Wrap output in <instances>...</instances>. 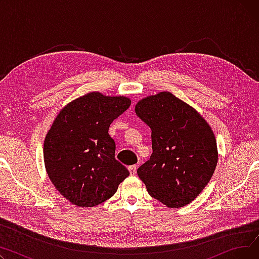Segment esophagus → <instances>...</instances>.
Here are the masks:
<instances>
[{
	"label": "esophagus",
	"mask_w": 259,
	"mask_h": 259,
	"mask_svg": "<svg viewBox=\"0 0 259 259\" xmlns=\"http://www.w3.org/2000/svg\"><path fill=\"white\" fill-rule=\"evenodd\" d=\"M137 169H138V166H137V165L129 166V167H128V170H129V172H130V175H135V174H137Z\"/></svg>",
	"instance_id": "34e87169"
}]
</instances>
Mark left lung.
Listing matches in <instances>:
<instances>
[{
	"label": "left lung",
	"mask_w": 259,
	"mask_h": 259,
	"mask_svg": "<svg viewBox=\"0 0 259 259\" xmlns=\"http://www.w3.org/2000/svg\"><path fill=\"white\" fill-rule=\"evenodd\" d=\"M135 113L151 129L153 150L138 169L139 178L167 207L187 206L208 185L219 160L211 127L168 91L141 100Z\"/></svg>",
	"instance_id": "obj_1"
}]
</instances>
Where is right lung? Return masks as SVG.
Listing matches in <instances>:
<instances>
[{
    "mask_svg": "<svg viewBox=\"0 0 259 259\" xmlns=\"http://www.w3.org/2000/svg\"><path fill=\"white\" fill-rule=\"evenodd\" d=\"M130 105L125 97L90 92L66 105L54 119L44 142L45 167L53 186L73 205H100L129 175L114 156L108 130Z\"/></svg>",
    "mask_w": 259,
    "mask_h": 259,
    "instance_id": "obj_1",
    "label": "right lung"
}]
</instances>
